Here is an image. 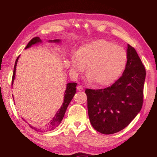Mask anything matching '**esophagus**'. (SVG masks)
Instances as JSON below:
<instances>
[{
	"label": "esophagus",
	"mask_w": 157,
	"mask_h": 157,
	"mask_svg": "<svg viewBox=\"0 0 157 157\" xmlns=\"http://www.w3.org/2000/svg\"><path fill=\"white\" fill-rule=\"evenodd\" d=\"M77 89H78V91H82V90H83V87L82 86H77Z\"/></svg>",
	"instance_id": "obj_1"
}]
</instances>
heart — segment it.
Instances as JSON below:
<instances>
[{
    "instance_id": "1",
    "label": "heart",
    "mask_w": 157,
    "mask_h": 157,
    "mask_svg": "<svg viewBox=\"0 0 157 157\" xmlns=\"http://www.w3.org/2000/svg\"><path fill=\"white\" fill-rule=\"evenodd\" d=\"M127 55L123 48L105 39H98L82 46L70 57L71 70L83 72L87 65L89 81L95 86L113 84L124 70Z\"/></svg>"
}]
</instances>
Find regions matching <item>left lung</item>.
Wrapping results in <instances>:
<instances>
[{"mask_svg":"<svg viewBox=\"0 0 157 157\" xmlns=\"http://www.w3.org/2000/svg\"><path fill=\"white\" fill-rule=\"evenodd\" d=\"M127 55L125 69L115 83L104 89L85 91L90 122L103 134L125 128L142 108L145 69L136 50L129 44Z\"/></svg>","mask_w":157,"mask_h":157,"instance_id":"1","label":"left lung"}]
</instances>
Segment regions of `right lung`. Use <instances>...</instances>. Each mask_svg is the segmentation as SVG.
<instances>
[{
    "label": "right lung",
    "mask_w": 157,
    "mask_h": 157,
    "mask_svg": "<svg viewBox=\"0 0 157 157\" xmlns=\"http://www.w3.org/2000/svg\"><path fill=\"white\" fill-rule=\"evenodd\" d=\"M48 41L50 42V43L59 44L61 42V40L60 39H55V40H49ZM41 42H42L41 39L39 38V36L34 37V38H33L30 42H29L25 49L29 48H30L31 46H34V45L41 44ZM18 58H19V56L17 57V60H16V62H15V65L14 67V73H13V77H12V85H13V84H14V81L15 79L16 70H17L16 68H17V65ZM76 86H77V83H75V82H69V83L66 84V91L64 93V97H63V102L62 103V107H61L57 111V113H55V116L53 117V118H52V120L50 121L46 126H44L43 127H40V128H37V127L32 126V125H30V124H29V126H30L31 128H33L34 129H35L36 131H39V132L51 131V130L56 128V127L60 124L61 122H62L63 116H64V115H65L66 111V109H67L68 106L69 104H70L71 101L72 100L73 96L75 94ZM12 96H13V95H12ZM23 120H24V119H23Z\"/></svg>",
    "instance_id": "right-lung-1"
}]
</instances>
